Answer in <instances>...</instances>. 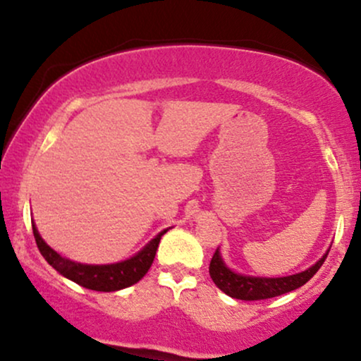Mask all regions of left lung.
Returning <instances> with one entry per match:
<instances>
[{
    "label": "left lung",
    "mask_w": 361,
    "mask_h": 361,
    "mask_svg": "<svg viewBox=\"0 0 361 361\" xmlns=\"http://www.w3.org/2000/svg\"><path fill=\"white\" fill-rule=\"evenodd\" d=\"M327 252L317 261L316 264L307 268L305 271L295 273V275L288 276H279V279H267V276H250V275H241V273H235L224 263L221 251L219 247L215 250L212 261H210L209 273L210 279L214 280V283L222 290L224 293H227L233 299L239 300H264L271 299V297L283 295V293L292 292V290L302 287L304 283L312 279L316 275L319 268L322 267L324 259L327 258Z\"/></svg>",
    "instance_id": "1"
}]
</instances>
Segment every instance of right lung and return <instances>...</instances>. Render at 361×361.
I'll return each instance as SVG.
<instances>
[{
	"instance_id": "obj_1",
	"label": "right lung",
	"mask_w": 361,
	"mask_h": 361,
	"mask_svg": "<svg viewBox=\"0 0 361 361\" xmlns=\"http://www.w3.org/2000/svg\"><path fill=\"white\" fill-rule=\"evenodd\" d=\"M32 229H34L35 243L40 255L44 256L45 261L51 264L54 270L61 273L66 279L73 280L74 283L90 290H97V292H117V290L127 288L130 287V285L137 283V281L149 271V268H151L161 238L168 233V229L161 231V233L157 234L154 239H151L137 255H134L132 258H128L126 261L111 264H85L64 258L59 252L54 251L52 247L40 238L35 224H32Z\"/></svg>"
}]
</instances>
